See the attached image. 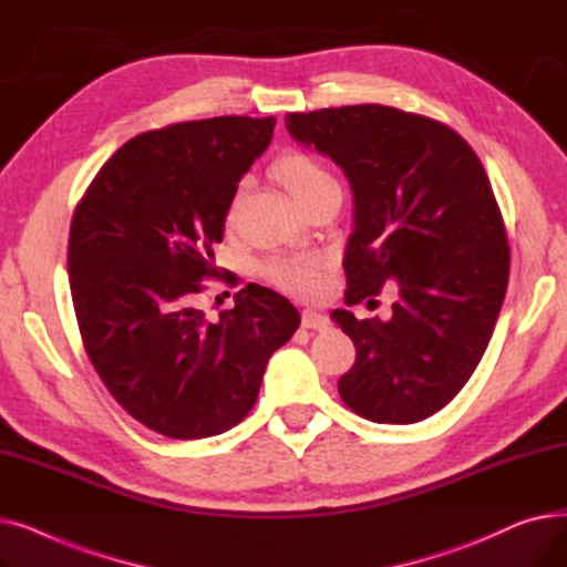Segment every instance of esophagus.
Segmentation results:
<instances>
[{
	"instance_id": "1",
	"label": "esophagus",
	"mask_w": 567,
	"mask_h": 567,
	"mask_svg": "<svg viewBox=\"0 0 567 567\" xmlns=\"http://www.w3.org/2000/svg\"><path fill=\"white\" fill-rule=\"evenodd\" d=\"M301 323H303V329H310V331H323V329H329V317H326L323 312H317V310H306L303 312V319H301Z\"/></svg>"
}]
</instances>
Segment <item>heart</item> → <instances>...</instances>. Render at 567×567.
<instances>
[{
	"instance_id": "heart-1",
	"label": "heart",
	"mask_w": 567,
	"mask_h": 567,
	"mask_svg": "<svg viewBox=\"0 0 567 567\" xmlns=\"http://www.w3.org/2000/svg\"><path fill=\"white\" fill-rule=\"evenodd\" d=\"M274 176L303 212L323 195L338 190L336 178L326 172V167L301 152L280 156L274 165ZM317 271L319 266L312 259H276L268 264V276L274 282L296 293H312L317 289Z\"/></svg>"
}]
</instances>
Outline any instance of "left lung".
I'll use <instances>...</instances> for the list:
<instances>
[{
	"mask_svg": "<svg viewBox=\"0 0 567 567\" xmlns=\"http://www.w3.org/2000/svg\"><path fill=\"white\" fill-rule=\"evenodd\" d=\"M285 126L351 186L347 306L400 285L389 321L333 310L355 347L340 398L372 423H419L464 389L505 299L511 250L487 172L455 131L395 107L293 112Z\"/></svg>",
	"mask_w": 567,
	"mask_h": 567,
	"instance_id": "obj_1",
	"label": "left lung"
}]
</instances>
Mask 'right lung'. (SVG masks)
Returning <instances> with one entry per match:
<instances>
[{"mask_svg": "<svg viewBox=\"0 0 567 567\" xmlns=\"http://www.w3.org/2000/svg\"><path fill=\"white\" fill-rule=\"evenodd\" d=\"M274 116H214L128 140L75 208L69 282L89 361L135 421L206 439L255 406L271 353L299 329L285 296L248 285L208 319L199 280L238 182L266 152Z\"/></svg>", "mask_w": 567, "mask_h": 567, "instance_id": "add662e5", "label": "right lung"}]
</instances>
